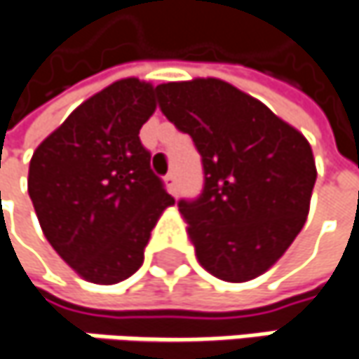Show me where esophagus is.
Listing matches in <instances>:
<instances>
[{"label": "esophagus", "instance_id": "1", "mask_svg": "<svg viewBox=\"0 0 359 359\" xmlns=\"http://www.w3.org/2000/svg\"><path fill=\"white\" fill-rule=\"evenodd\" d=\"M165 184H167V190H169V194L177 196V192H180V186H177V177H175V173H173V171L165 175Z\"/></svg>", "mask_w": 359, "mask_h": 359}]
</instances>
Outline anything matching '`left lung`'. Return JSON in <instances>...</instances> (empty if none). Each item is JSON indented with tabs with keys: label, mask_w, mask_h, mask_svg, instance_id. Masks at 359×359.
I'll return each mask as SVG.
<instances>
[{
	"label": "left lung",
	"mask_w": 359,
	"mask_h": 359,
	"mask_svg": "<svg viewBox=\"0 0 359 359\" xmlns=\"http://www.w3.org/2000/svg\"><path fill=\"white\" fill-rule=\"evenodd\" d=\"M155 91L202 157V192L177 202L198 262L224 282L262 276L304 226L317 180L311 144L266 104L215 77Z\"/></svg>",
	"instance_id": "left-lung-1"
}]
</instances>
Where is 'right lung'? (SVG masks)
<instances>
[{
	"label": "right lung",
	"instance_id": "1",
	"mask_svg": "<svg viewBox=\"0 0 359 359\" xmlns=\"http://www.w3.org/2000/svg\"><path fill=\"white\" fill-rule=\"evenodd\" d=\"M155 108L151 83L120 79L75 108L32 155L28 194L42 233L93 284L141 268L157 218L175 202L139 139Z\"/></svg>",
	"mask_w": 359,
	"mask_h": 359
}]
</instances>
